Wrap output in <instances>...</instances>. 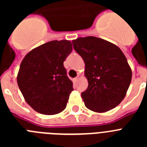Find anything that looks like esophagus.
<instances>
[{
  "mask_svg": "<svg viewBox=\"0 0 147 147\" xmlns=\"http://www.w3.org/2000/svg\"><path fill=\"white\" fill-rule=\"evenodd\" d=\"M79 80H80V75H77V76L74 78V80L76 82V81H78Z\"/></svg>",
  "mask_w": 147,
  "mask_h": 147,
  "instance_id": "esophagus-1",
  "label": "esophagus"
}]
</instances>
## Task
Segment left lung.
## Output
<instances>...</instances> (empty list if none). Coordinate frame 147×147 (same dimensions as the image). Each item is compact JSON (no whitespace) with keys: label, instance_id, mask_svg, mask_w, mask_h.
Returning <instances> with one entry per match:
<instances>
[{"label":"left lung","instance_id":"8db88e82","mask_svg":"<svg viewBox=\"0 0 147 147\" xmlns=\"http://www.w3.org/2000/svg\"><path fill=\"white\" fill-rule=\"evenodd\" d=\"M72 42L85 64L88 87L81 94L85 107L96 113L113 109L124 98L132 80L124 53L115 44L92 36Z\"/></svg>","mask_w":147,"mask_h":147}]
</instances>
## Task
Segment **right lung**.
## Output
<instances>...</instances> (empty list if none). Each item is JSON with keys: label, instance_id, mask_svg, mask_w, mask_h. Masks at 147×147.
<instances>
[{"label": "right lung", "instance_id": "right-lung-1", "mask_svg": "<svg viewBox=\"0 0 147 147\" xmlns=\"http://www.w3.org/2000/svg\"><path fill=\"white\" fill-rule=\"evenodd\" d=\"M72 49L69 40H53L32 49L22 60L18 85L35 111L55 115L65 109L74 88L63 62Z\"/></svg>", "mask_w": 147, "mask_h": 147}]
</instances>
